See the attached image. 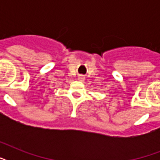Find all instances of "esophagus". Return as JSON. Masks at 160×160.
Returning a JSON list of instances; mask_svg holds the SVG:
<instances>
[{
    "instance_id": "obj_1",
    "label": "esophagus",
    "mask_w": 160,
    "mask_h": 160,
    "mask_svg": "<svg viewBox=\"0 0 160 160\" xmlns=\"http://www.w3.org/2000/svg\"><path fill=\"white\" fill-rule=\"evenodd\" d=\"M84 79H85V78H84V76H82V75H80V76H79V78H78V80H80V81H83Z\"/></svg>"
}]
</instances>
